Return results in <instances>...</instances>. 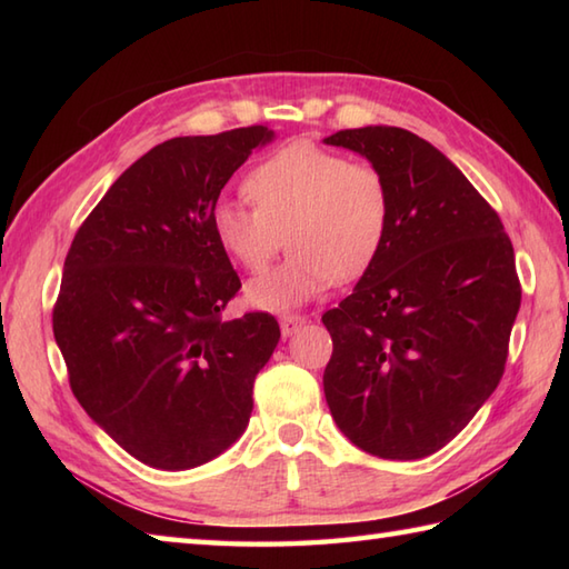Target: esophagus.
<instances>
[{
  "label": "esophagus",
  "instance_id": "1",
  "mask_svg": "<svg viewBox=\"0 0 569 569\" xmlns=\"http://www.w3.org/2000/svg\"><path fill=\"white\" fill-rule=\"evenodd\" d=\"M306 318L298 316V312H286V316H281V332L283 337H291L296 335L300 328H303Z\"/></svg>",
  "mask_w": 569,
  "mask_h": 569
}]
</instances>
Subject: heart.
<instances>
[{
	"label": "heart",
	"mask_w": 569,
	"mask_h": 569,
	"mask_svg": "<svg viewBox=\"0 0 569 569\" xmlns=\"http://www.w3.org/2000/svg\"><path fill=\"white\" fill-rule=\"evenodd\" d=\"M244 190L253 204L220 200L212 234L241 269L263 271L283 247L288 259L247 288L249 303L291 310L332 281L365 276L391 227V186L381 168L298 141L253 166Z\"/></svg>",
	"instance_id": "b5f03b06"
}]
</instances>
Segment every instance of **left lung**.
Segmentation results:
<instances>
[{
  "label": "left lung",
  "mask_w": 569,
  "mask_h": 569,
  "mask_svg": "<svg viewBox=\"0 0 569 569\" xmlns=\"http://www.w3.org/2000/svg\"><path fill=\"white\" fill-rule=\"evenodd\" d=\"M381 168L389 237L352 296L322 316L325 398L349 440L383 459L450 442L497 389L521 308L513 244L497 210L445 153L398 127L325 139Z\"/></svg>",
  "instance_id": "1"
}]
</instances>
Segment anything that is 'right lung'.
<instances>
[{
  "label": "right lung",
  "mask_w": 569,
  "mask_h": 569,
  "mask_svg": "<svg viewBox=\"0 0 569 569\" xmlns=\"http://www.w3.org/2000/svg\"><path fill=\"white\" fill-rule=\"evenodd\" d=\"M263 124L168 139L119 176L68 249L53 335L70 389L143 465L190 469L244 432L281 340L269 312L224 320L241 281L212 210Z\"/></svg>",
  "instance_id": "obj_1"
}]
</instances>
